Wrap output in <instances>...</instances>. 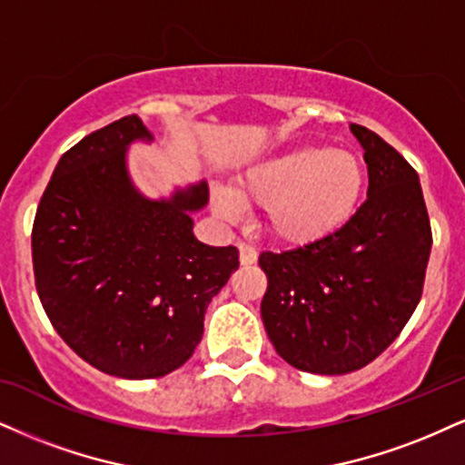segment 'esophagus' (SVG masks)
I'll use <instances>...</instances> for the list:
<instances>
[{
	"mask_svg": "<svg viewBox=\"0 0 465 465\" xmlns=\"http://www.w3.org/2000/svg\"><path fill=\"white\" fill-rule=\"evenodd\" d=\"M237 248H239V261H242V265H243V267L254 265L256 256H259V254H256V250L252 248V245L245 243V242H239Z\"/></svg>",
	"mask_w": 465,
	"mask_h": 465,
	"instance_id": "esophagus-1",
	"label": "esophagus"
}]
</instances>
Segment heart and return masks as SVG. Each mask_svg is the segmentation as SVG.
<instances>
[{
  "instance_id": "obj_1",
  "label": "heart",
  "mask_w": 465,
  "mask_h": 465,
  "mask_svg": "<svg viewBox=\"0 0 465 465\" xmlns=\"http://www.w3.org/2000/svg\"><path fill=\"white\" fill-rule=\"evenodd\" d=\"M366 170L349 151L295 146L252 163L231 189L213 187V206L223 217L239 213L242 203L267 204L265 220L284 243L323 242L345 228L362 203Z\"/></svg>"
}]
</instances>
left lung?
<instances>
[{
	"instance_id": "1",
	"label": "left lung",
	"mask_w": 465,
	"mask_h": 465,
	"mask_svg": "<svg viewBox=\"0 0 465 465\" xmlns=\"http://www.w3.org/2000/svg\"><path fill=\"white\" fill-rule=\"evenodd\" d=\"M369 168L366 203L323 242L262 252L261 317L295 369L345 375L377 358L405 328L425 284L431 226L416 170L366 127L351 124Z\"/></svg>"
}]
</instances>
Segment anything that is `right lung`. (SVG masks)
I'll list each match as a JSON object with an SVG mask.
<instances>
[{"mask_svg":"<svg viewBox=\"0 0 465 465\" xmlns=\"http://www.w3.org/2000/svg\"><path fill=\"white\" fill-rule=\"evenodd\" d=\"M135 140L153 134L134 114L62 154L34 220L32 261L40 303L79 358L107 375L153 380L192 358L239 250L193 237L206 181L159 200L137 192L127 168Z\"/></svg>","mask_w":465,"mask_h":465,"instance_id":"right-lung-1","label":"right lung"}]
</instances>
